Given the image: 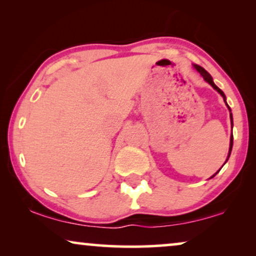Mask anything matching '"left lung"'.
I'll return each instance as SVG.
<instances>
[{
  "label": "left lung",
  "instance_id": "obj_1",
  "mask_svg": "<svg viewBox=\"0 0 256 256\" xmlns=\"http://www.w3.org/2000/svg\"><path fill=\"white\" fill-rule=\"evenodd\" d=\"M194 68H196V70H197V71H198L199 73H200L202 78H204V80H206V82H208L210 84V85H211V86L213 87V88H214V90H216V92H219L220 94H222V98H224V100H225V102H226V96H225V94H224L222 90H220L218 86H216V84L213 82V79H212L211 74H210V73H208V71H206V70L202 68V66H199V65H194ZM227 107H228V110H230V108L228 104H227ZM230 121H232V124H233V118H232V113H230ZM232 146H233V135L230 136V152H228V156H230V150H232ZM216 174H218V172H216ZM216 174H213L212 177H214Z\"/></svg>",
  "mask_w": 256,
  "mask_h": 256
}]
</instances>
